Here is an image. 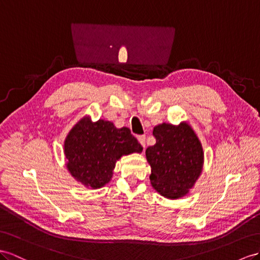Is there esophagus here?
<instances>
[{"instance_id":"34e87169","label":"esophagus","mask_w":260,"mask_h":260,"mask_svg":"<svg viewBox=\"0 0 260 260\" xmlns=\"http://www.w3.org/2000/svg\"><path fill=\"white\" fill-rule=\"evenodd\" d=\"M137 138H138V142L141 143V145L143 146V148H145V141H146V136H145V135H139Z\"/></svg>"}]
</instances>
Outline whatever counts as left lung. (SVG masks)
I'll return each mask as SVG.
<instances>
[{
    "mask_svg": "<svg viewBox=\"0 0 260 260\" xmlns=\"http://www.w3.org/2000/svg\"><path fill=\"white\" fill-rule=\"evenodd\" d=\"M156 144L146 149L151 167L150 181L161 196L178 199L188 193L202 171L203 150L187 123L155 126Z\"/></svg>",
    "mask_w": 260,
    "mask_h": 260,
    "instance_id": "left-lung-1",
    "label": "left lung"
}]
</instances>
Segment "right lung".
Masks as SVG:
<instances>
[{
	"label": "right lung",
	"instance_id": "right-lung-1",
	"mask_svg": "<svg viewBox=\"0 0 260 260\" xmlns=\"http://www.w3.org/2000/svg\"><path fill=\"white\" fill-rule=\"evenodd\" d=\"M143 147L127 127L116 128L109 121L91 123L82 118L64 142L67 167L78 181L98 189L108 183L116 160L123 155L142 152Z\"/></svg>",
	"mask_w": 260,
	"mask_h": 260
}]
</instances>
